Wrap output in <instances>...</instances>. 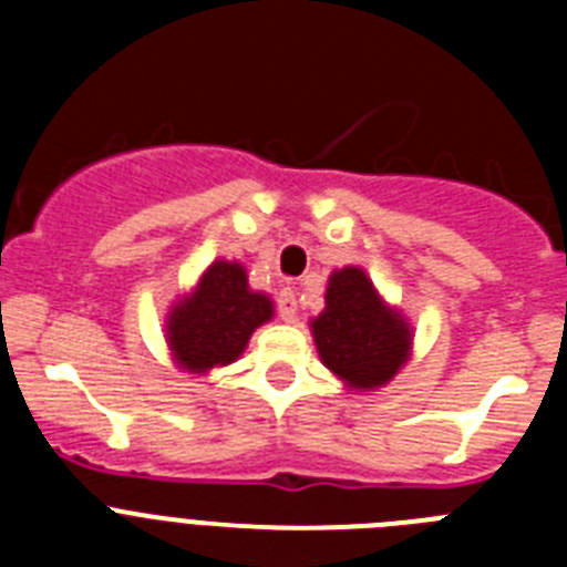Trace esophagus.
Listing matches in <instances>:
<instances>
[{
	"mask_svg": "<svg viewBox=\"0 0 567 567\" xmlns=\"http://www.w3.org/2000/svg\"><path fill=\"white\" fill-rule=\"evenodd\" d=\"M278 318L284 320V323H295V320H298V295L289 287L278 292Z\"/></svg>",
	"mask_w": 567,
	"mask_h": 567,
	"instance_id": "obj_1",
	"label": "esophagus"
}]
</instances>
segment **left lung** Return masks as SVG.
Returning a JSON list of instances; mask_svg holds the SVG:
<instances>
[{
    "mask_svg": "<svg viewBox=\"0 0 567 567\" xmlns=\"http://www.w3.org/2000/svg\"><path fill=\"white\" fill-rule=\"evenodd\" d=\"M320 360L352 389H374L398 374L412 332L383 307L363 269L346 267L329 278L327 309L312 320Z\"/></svg>",
    "mask_w": 567,
    "mask_h": 567,
    "instance_id": "obj_1",
    "label": "left lung"
}]
</instances>
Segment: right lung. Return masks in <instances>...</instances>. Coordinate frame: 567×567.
I'll return each mask as SVG.
<instances>
[{
    "instance_id": "add662e5",
    "label": "right lung",
    "mask_w": 567,
    "mask_h": 567,
    "mask_svg": "<svg viewBox=\"0 0 567 567\" xmlns=\"http://www.w3.org/2000/svg\"><path fill=\"white\" fill-rule=\"evenodd\" d=\"M272 318V300L249 289L240 264L215 260L193 298L167 320L169 349L189 372L227 365L244 352L249 334Z\"/></svg>"
}]
</instances>
